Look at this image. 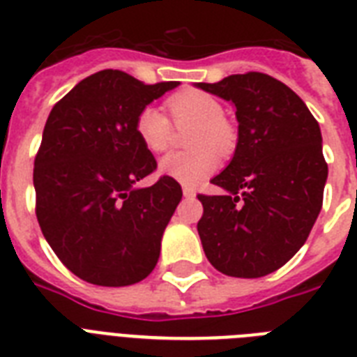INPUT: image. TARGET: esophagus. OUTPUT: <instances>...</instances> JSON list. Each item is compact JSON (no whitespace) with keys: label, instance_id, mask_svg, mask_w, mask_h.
Masks as SVG:
<instances>
[{"label":"esophagus","instance_id":"34e87169","mask_svg":"<svg viewBox=\"0 0 357 357\" xmlns=\"http://www.w3.org/2000/svg\"><path fill=\"white\" fill-rule=\"evenodd\" d=\"M183 196H185V198H195L196 190L192 189V187H187V185H185V187H183Z\"/></svg>","mask_w":357,"mask_h":357}]
</instances>
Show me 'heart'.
Masks as SVG:
<instances>
[{"label":"heart","instance_id":"1","mask_svg":"<svg viewBox=\"0 0 357 357\" xmlns=\"http://www.w3.org/2000/svg\"><path fill=\"white\" fill-rule=\"evenodd\" d=\"M168 109L179 128H190L185 153H168L159 162V172L179 183L196 185L217 170L220 155L235 144V131L224 120V107L217 98L200 91H185L168 100ZM135 131L146 150L159 153L172 142V126L161 109L148 105L139 113Z\"/></svg>","mask_w":357,"mask_h":357}]
</instances>
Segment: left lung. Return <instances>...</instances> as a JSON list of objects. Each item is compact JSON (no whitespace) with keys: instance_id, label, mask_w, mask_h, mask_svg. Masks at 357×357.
Here are the masks:
<instances>
[{"instance_id":"left-lung-1","label":"left lung","mask_w":357,"mask_h":357,"mask_svg":"<svg viewBox=\"0 0 357 357\" xmlns=\"http://www.w3.org/2000/svg\"><path fill=\"white\" fill-rule=\"evenodd\" d=\"M195 86L231 103L238 122L234 157L211 179L226 192L198 196L204 252L222 274L266 276L304 246L321 213L328 165L319 122L298 94L259 72Z\"/></svg>"}]
</instances>
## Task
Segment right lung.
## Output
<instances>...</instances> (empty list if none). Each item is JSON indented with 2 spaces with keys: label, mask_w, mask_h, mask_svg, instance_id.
<instances>
[{
  "label": "right lung",
  "mask_w": 357,
  "mask_h": 357,
  "mask_svg": "<svg viewBox=\"0 0 357 357\" xmlns=\"http://www.w3.org/2000/svg\"><path fill=\"white\" fill-rule=\"evenodd\" d=\"M178 85H144L120 70H102L47 116L33 172L36 218L59 259L85 282L123 287L155 268L183 192L167 176L139 187L157 162L135 122Z\"/></svg>",
  "instance_id": "add662e5"
}]
</instances>
